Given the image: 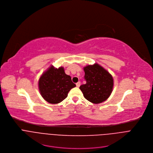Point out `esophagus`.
<instances>
[{"label": "esophagus", "instance_id": "esophagus-1", "mask_svg": "<svg viewBox=\"0 0 153 153\" xmlns=\"http://www.w3.org/2000/svg\"><path fill=\"white\" fill-rule=\"evenodd\" d=\"M80 85H81V82H80V81H78V82H76V87H79L80 86Z\"/></svg>", "mask_w": 153, "mask_h": 153}]
</instances>
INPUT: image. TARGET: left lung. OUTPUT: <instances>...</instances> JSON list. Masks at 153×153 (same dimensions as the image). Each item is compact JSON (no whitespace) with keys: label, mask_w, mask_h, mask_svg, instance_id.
Segmentation results:
<instances>
[{"label":"left lung","mask_w":153,"mask_h":153,"mask_svg":"<svg viewBox=\"0 0 153 153\" xmlns=\"http://www.w3.org/2000/svg\"><path fill=\"white\" fill-rule=\"evenodd\" d=\"M85 84L79 88L84 98L94 104L105 101L112 92L113 79L112 76L98 64L84 68Z\"/></svg>","instance_id":"left-lung-1"}]
</instances>
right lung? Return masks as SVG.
<instances>
[{
	"label": "right lung",
	"instance_id": "obj_1",
	"mask_svg": "<svg viewBox=\"0 0 153 153\" xmlns=\"http://www.w3.org/2000/svg\"><path fill=\"white\" fill-rule=\"evenodd\" d=\"M75 86L71 77L65 74L63 67L56 69L51 66L39 81L41 95L51 104H58L63 101L71 89Z\"/></svg>",
	"mask_w": 153,
	"mask_h": 153
}]
</instances>
